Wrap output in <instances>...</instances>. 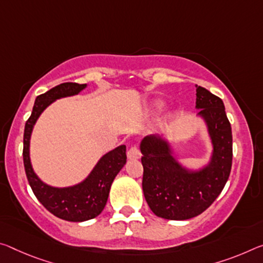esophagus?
<instances>
[{
    "label": "esophagus",
    "mask_w": 263,
    "mask_h": 263,
    "mask_svg": "<svg viewBox=\"0 0 263 263\" xmlns=\"http://www.w3.org/2000/svg\"><path fill=\"white\" fill-rule=\"evenodd\" d=\"M127 158L130 160H137V159H139V158H140V151H139V148L136 146V145H133V146L128 148Z\"/></svg>",
    "instance_id": "esophagus-1"
}]
</instances>
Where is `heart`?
<instances>
[{
	"label": "heart",
	"mask_w": 263,
	"mask_h": 263,
	"mask_svg": "<svg viewBox=\"0 0 263 263\" xmlns=\"http://www.w3.org/2000/svg\"><path fill=\"white\" fill-rule=\"evenodd\" d=\"M156 105H157L158 107H159V106H161V104H160V103H157V104H156Z\"/></svg>",
	"instance_id": "heart-1"
}]
</instances>
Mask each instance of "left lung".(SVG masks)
Masks as SVG:
<instances>
[{
    "instance_id": "obj_1",
    "label": "left lung",
    "mask_w": 263,
    "mask_h": 263,
    "mask_svg": "<svg viewBox=\"0 0 263 263\" xmlns=\"http://www.w3.org/2000/svg\"><path fill=\"white\" fill-rule=\"evenodd\" d=\"M195 86V107L205 120L213 145L205 167H184L161 137L147 136L140 143L145 199L153 213L162 219L187 220L201 214L221 193L231 173L232 127L223 102L205 87Z\"/></svg>"
}]
</instances>
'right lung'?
<instances>
[{"label": "right lung", "mask_w": 263, "mask_h": 263, "mask_svg": "<svg viewBox=\"0 0 263 263\" xmlns=\"http://www.w3.org/2000/svg\"><path fill=\"white\" fill-rule=\"evenodd\" d=\"M85 87L86 84L62 83L45 93L37 96L31 116L26 123L23 136V162L32 192L50 213L72 222L86 221L102 213L109 198L112 182L126 164V146L120 145L104 154L85 180L62 189L47 185L36 176L31 166L29 147L32 128L42 112L56 99L78 95Z\"/></svg>", "instance_id": "1"}]
</instances>
